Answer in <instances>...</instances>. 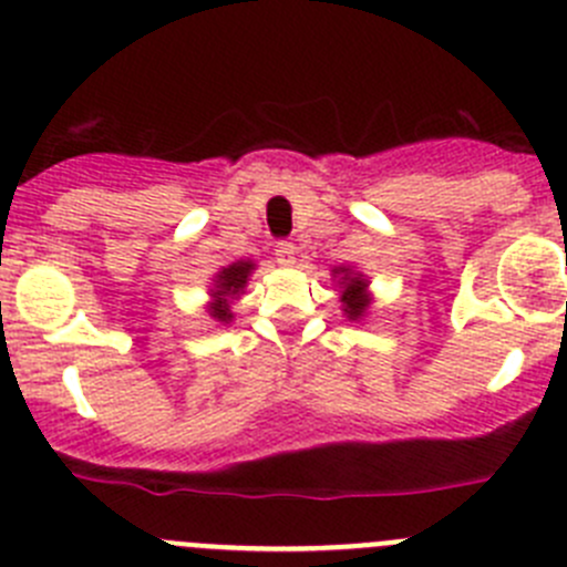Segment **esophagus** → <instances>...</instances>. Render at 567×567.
Wrapping results in <instances>:
<instances>
[{"label":"esophagus","instance_id":"1","mask_svg":"<svg viewBox=\"0 0 567 567\" xmlns=\"http://www.w3.org/2000/svg\"><path fill=\"white\" fill-rule=\"evenodd\" d=\"M295 252H298V247L292 241H278V247H275V258H278L280 267H292Z\"/></svg>","mask_w":567,"mask_h":567}]
</instances>
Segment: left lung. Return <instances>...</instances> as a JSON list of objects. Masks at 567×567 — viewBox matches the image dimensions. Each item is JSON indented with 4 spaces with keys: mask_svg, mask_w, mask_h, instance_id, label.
I'll list each match as a JSON object with an SVG mask.
<instances>
[{
    "mask_svg": "<svg viewBox=\"0 0 567 567\" xmlns=\"http://www.w3.org/2000/svg\"><path fill=\"white\" fill-rule=\"evenodd\" d=\"M333 280L339 287V300H342V311L350 322H361L368 317L373 295H370L368 275H361L353 267H333Z\"/></svg>",
    "mask_w": 567,
    "mask_h": 567,
    "instance_id": "1",
    "label": "left lung"
}]
</instances>
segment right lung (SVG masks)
<instances>
[{
    "instance_id": "obj_1",
    "label": "right lung",
    "mask_w": 567,
    "mask_h": 567,
    "mask_svg": "<svg viewBox=\"0 0 567 567\" xmlns=\"http://www.w3.org/2000/svg\"><path fill=\"white\" fill-rule=\"evenodd\" d=\"M252 269H256L252 258H239V261L228 264L219 272H214L206 303L208 320L217 322V326H230L234 322V303L245 295Z\"/></svg>"
}]
</instances>
